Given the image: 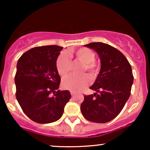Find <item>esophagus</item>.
<instances>
[{
	"mask_svg": "<svg viewBox=\"0 0 150 150\" xmlns=\"http://www.w3.org/2000/svg\"><path fill=\"white\" fill-rule=\"evenodd\" d=\"M70 94H71V95H72V96H73L74 94H75V92H74V91H70Z\"/></svg>",
	"mask_w": 150,
	"mask_h": 150,
	"instance_id": "obj_1",
	"label": "esophagus"
}]
</instances>
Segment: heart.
Returning a JSON list of instances; mask_svg holds the SVG:
<instances>
[{"label": "heart", "mask_w": 150, "mask_h": 150, "mask_svg": "<svg viewBox=\"0 0 150 150\" xmlns=\"http://www.w3.org/2000/svg\"><path fill=\"white\" fill-rule=\"evenodd\" d=\"M69 53L74 56L77 61L82 63L80 76L70 75L63 79L62 82L63 87L71 91H80L87 87L91 79L94 80L99 73V64L95 60V53L92 49L87 47H82L76 50H71ZM71 61L67 53H62L58 56L56 61V70L61 77H65L70 73L71 68ZM88 72V76L83 73Z\"/></svg>", "instance_id": "heart-1"}]
</instances>
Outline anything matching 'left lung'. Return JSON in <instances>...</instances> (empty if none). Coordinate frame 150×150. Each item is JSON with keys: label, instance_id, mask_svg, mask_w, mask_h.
I'll return each mask as SVG.
<instances>
[{"label": "left lung", "instance_id": "left-lung-1", "mask_svg": "<svg viewBox=\"0 0 150 150\" xmlns=\"http://www.w3.org/2000/svg\"><path fill=\"white\" fill-rule=\"evenodd\" d=\"M96 51L101 70L90 87L96 93L84 96L80 110L87 120L104 123L114 119L128 101L133 82L131 65L116 48L101 42L85 45Z\"/></svg>", "mask_w": 150, "mask_h": 150}]
</instances>
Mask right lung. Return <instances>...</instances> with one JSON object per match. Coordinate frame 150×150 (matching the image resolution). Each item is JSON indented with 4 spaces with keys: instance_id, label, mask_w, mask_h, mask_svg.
<instances>
[{
    "instance_id": "right-lung-1",
    "label": "right lung",
    "mask_w": 150,
    "mask_h": 150,
    "mask_svg": "<svg viewBox=\"0 0 150 150\" xmlns=\"http://www.w3.org/2000/svg\"><path fill=\"white\" fill-rule=\"evenodd\" d=\"M63 48L38 46L19 58L15 76L16 98L23 112L38 123H50L61 118L71 95L58 89L61 77L56 61Z\"/></svg>"
}]
</instances>
